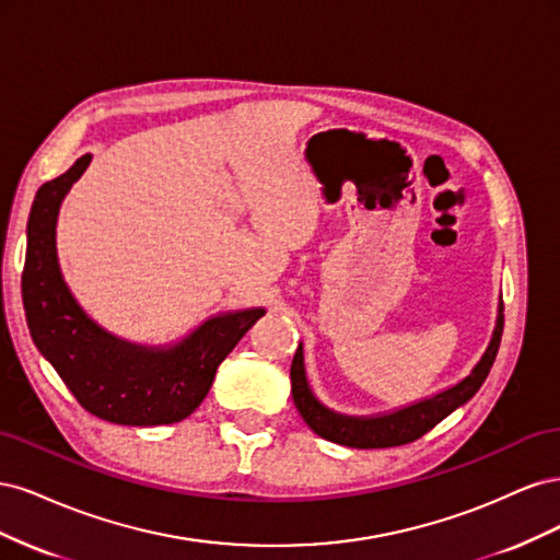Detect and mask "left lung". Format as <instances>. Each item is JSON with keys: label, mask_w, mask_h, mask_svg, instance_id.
Segmentation results:
<instances>
[{"label": "left lung", "mask_w": 560, "mask_h": 560, "mask_svg": "<svg viewBox=\"0 0 560 560\" xmlns=\"http://www.w3.org/2000/svg\"><path fill=\"white\" fill-rule=\"evenodd\" d=\"M502 296L498 303V319L493 336H490L488 348L483 350L481 360L474 364L469 374L457 381L455 385L442 389L432 397L413 401L409 406H401L395 411H385L376 416H346L331 411L329 406L322 404L308 385L306 378V364H303V346L299 343L296 354L292 360V397L301 418L306 425L319 434L322 439H329L334 444L350 446V448H389L416 442L425 432H430L436 422H442L455 409H460L474 395L490 374V366L495 362V354L502 341L504 329V315H502Z\"/></svg>", "instance_id": "1"}]
</instances>
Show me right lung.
<instances>
[{
  "mask_svg": "<svg viewBox=\"0 0 560 560\" xmlns=\"http://www.w3.org/2000/svg\"><path fill=\"white\" fill-rule=\"evenodd\" d=\"M91 159L83 154L65 175L42 184L32 202L23 268L27 327L89 413L116 425H171L198 409L219 364L266 311L212 315L171 346L130 343L100 327L67 287L56 247L60 206Z\"/></svg>",
  "mask_w": 560,
  "mask_h": 560,
  "instance_id": "obj_1",
  "label": "right lung"
}]
</instances>
